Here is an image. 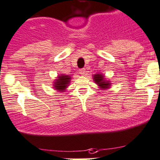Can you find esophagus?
Returning <instances> with one entry per match:
<instances>
[{"instance_id":"esophagus-1","label":"esophagus","mask_w":160,"mask_h":160,"mask_svg":"<svg viewBox=\"0 0 160 160\" xmlns=\"http://www.w3.org/2000/svg\"><path fill=\"white\" fill-rule=\"evenodd\" d=\"M85 69L84 68H81V69L79 70V73H80V75H82V76H83V75L85 74Z\"/></svg>"}]
</instances>
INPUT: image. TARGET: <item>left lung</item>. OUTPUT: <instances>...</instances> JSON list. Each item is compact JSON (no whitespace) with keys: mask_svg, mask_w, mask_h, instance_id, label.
Listing matches in <instances>:
<instances>
[{"mask_svg":"<svg viewBox=\"0 0 160 160\" xmlns=\"http://www.w3.org/2000/svg\"><path fill=\"white\" fill-rule=\"evenodd\" d=\"M93 80L95 83H96L99 87V88L102 89V90H106L111 88V81L109 80H106L105 76L102 73H96V74L93 75Z\"/></svg>","mask_w":160,"mask_h":160,"instance_id":"1","label":"left lung"}]
</instances>
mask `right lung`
<instances>
[{
	"label": "right lung",
	"mask_w": 160,
	"mask_h": 160,
	"mask_svg": "<svg viewBox=\"0 0 160 160\" xmlns=\"http://www.w3.org/2000/svg\"><path fill=\"white\" fill-rule=\"evenodd\" d=\"M71 79V76H68V75H58L57 79H56L53 82V88L59 92H64L69 85Z\"/></svg>",
	"instance_id": "1"
}]
</instances>
